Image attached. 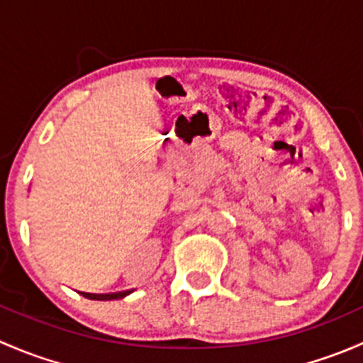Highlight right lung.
Instances as JSON below:
<instances>
[{
	"label": "right lung",
	"instance_id": "1",
	"mask_svg": "<svg viewBox=\"0 0 363 363\" xmlns=\"http://www.w3.org/2000/svg\"><path fill=\"white\" fill-rule=\"evenodd\" d=\"M128 294H131V290L130 291H119V294H107V295L86 294V291H82V295L86 296V298H91V300H116V298H123V296H126Z\"/></svg>",
	"mask_w": 363,
	"mask_h": 363
}]
</instances>
